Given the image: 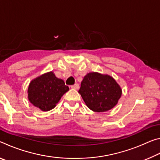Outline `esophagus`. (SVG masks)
Wrapping results in <instances>:
<instances>
[{"label": "esophagus", "mask_w": 160, "mask_h": 160, "mask_svg": "<svg viewBox=\"0 0 160 160\" xmlns=\"http://www.w3.org/2000/svg\"><path fill=\"white\" fill-rule=\"evenodd\" d=\"M70 88H71L72 89H75V90H78V89L79 88V85H78V83H75V85L70 86Z\"/></svg>", "instance_id": "obj_1"}]
</instances>
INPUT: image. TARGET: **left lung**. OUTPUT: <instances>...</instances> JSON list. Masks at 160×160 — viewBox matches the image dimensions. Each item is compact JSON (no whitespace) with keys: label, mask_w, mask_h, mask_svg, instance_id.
<instances>
[{"label":"left lung","mask_w":160,"mask_h":160,"mask_svg":"<svg viewBox=\"0 0 160 160\" xmlns=\"http://www.w3.org/2000/svg\"><path fill=\"white\" fill-rule=\"evenodd\" d=\"M78 92L89 109L104 112L116 106L122 91L112 77L93 72L84 77Z\"/></svg>","instance_id":"left-lung-1"}]
</instances>
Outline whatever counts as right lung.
<instances>
[{"label":"right lung","mask_w":160,"mask_h":160,"mask_svg":"<svg viewBox=\"0 0 160 160\" xmlns=\"http://www.w3.org/2000/svg\"><path fill=\"white\" fill-rule=\"evenodd\" d=\"M69 90L63 80L53 72L45 73L32 81L28 88V99L32 104L44 112L53 109L61 97Z\"/></svg>","instance_id":"obj_1"}]
</instances>
